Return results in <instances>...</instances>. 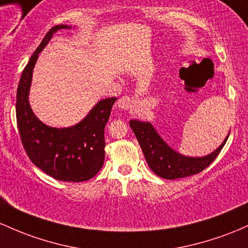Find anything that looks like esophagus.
I'll list each match as a JSON object with an SVG mask.
<instances>
[{
    "instance_id": "34e87169",
    "label": "esophagus",
    "mask_w": 248,
    "mask_h": 248,
    "mask_svg": "<svg viewBox=\"0 0 248 248\" xmlns=\"http://www.w3.org/2000/svg\"><path fill=\"white\" fill-rule=\"evenodd\" d=\"M132 98L129 96H123L118 99L117 102V105H118L119 109H123V110H127V109H131L132 107Z\"/></svg>"
}]
</instances>
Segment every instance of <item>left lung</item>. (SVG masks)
<instances>
[{
    "label": "left lung",
    "instance_id": "1",
    "mask_svg": "<svg viewBox=\"0 0 248 248\" xmlns=\"http://www.w3.org/2000/svg\"><path fill=\"white\" fill-rule=\"evenodd\" d=\"M130 126L143 150L149 168L158 177L170 180L193 176L206 169L220 154L230 136L229 133L221 145L212 154L204 157H186L170 147L149 122L132 119Z\"/></svg>",
    "mask_w": 248,
    "mask_h": 248
}]
</instances>
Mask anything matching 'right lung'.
<instances>
[{
    "label": "right lung",
    "instance_id": "1",
    "mask_svg": "<svg viewBox=\"0 0 248 248\" xmlns=\"http://www.w3.org/2000/svg\"><path fill=\"white\" fill-rule=\"evenodd\" d=\"M61 29H71V26L52 27L22 72L16 94V119L29 159L55 179L79 183L96 176L104 164V129L117 98L99 101L83 121L70 127L48 126L35 116L29 104L32 70L40 52Z\"/></svg>",
    "mask_w": 248,
    "mask_h": 248
}]
</instances>
